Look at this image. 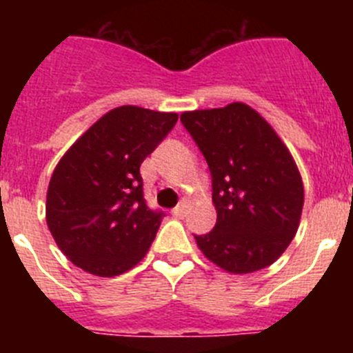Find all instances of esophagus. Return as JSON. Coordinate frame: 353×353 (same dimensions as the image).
Segmentation results:
<instances>
[{
    "instance_id": "esophagus-1",
    "label": "esophagus",
    "mask_w": 353,
    "mask_h": 353,
    "mask_svg": "<svg viewBox=\"0 0 353 353\" xmlns=\"http://www.w3.org/2000/svg\"><path fill=\"white\" fill-rule=\"evenodd\" d=\"M187 208H189V201H187V199H182V201L173 208V215L174 217H183V215L187 214Z\"/></svg>"
}]
</instances>
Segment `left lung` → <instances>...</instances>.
<instances>
[{"label": "left lung", "mask_w": 353, "mask_h": 353, "mask_svg": "<svg viewBox=\"0 0 353 353\" xmlns=\"http://www.w3.org/2000/svg\"><path fill=\"white\" fill-rule=\"evenodd\" d=\"M180 121L207 161L217 210L214 230L194 235L198 248L233 274L272 265L297 233L304 205L301 173L288 148L242 102L189 111Z\"/></svg>", "instance_id": "8db88e82"}]
</instances>
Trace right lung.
<instances>
[{
  "mask_svg": "<svg viewBox=\"0 0 353 353\" xmlns=\"http://www.w3.org/2000/svg\"><path fill=\"white\" fill-rule=\"evenodd\" d=\"M176 120V113L121 105L61 157L49 182L46 219L72 263L113 277L141 261L164 212L146 205L139 166Z\"/></svg>",
  "mask_w": 353,
  "mask_h": 353,
  "instance_id": "obj_1",
  "label": "right lung"
}]
</instances>
